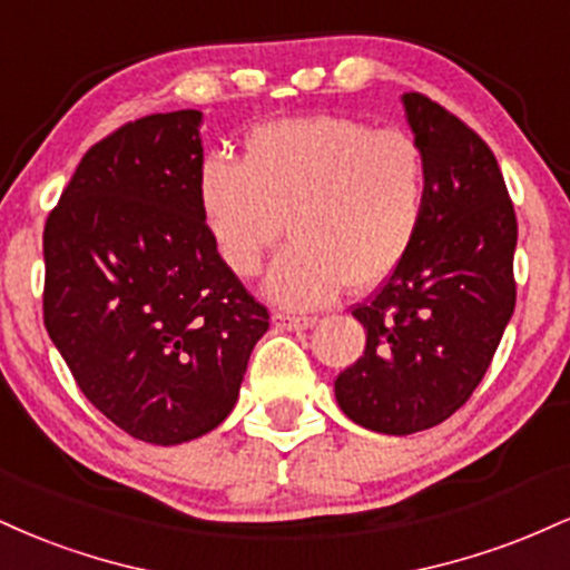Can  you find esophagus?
Segmentation results:
<instances>
[{
	"label": "esophagus",
	"mask_w": 570,
	"mask_h": 570,
	"mask_svg": "<svg viewBox=\"0 0 570 570\" xmlns=\"http://www.w3.org/2000/svg\"><path fill=\"white\" fill-rule=\"evenodd\" d=\"M273 322L281 330H307V326H313L318 322L316 316H297V313H273Z\"/></svg>",
	"instance_id": "1"
}]
</instances>
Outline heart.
I'll list each match as a JSON object with an SVG mask.
<instances>
[{
    "instance_id": "1",
    "label": "heart",
    "mask_w": 570,
    "mask_h": 570,
    "mask_svg": "<svg viewBox=\"0 0 570 570\" xmlns=\"http://www.w3.org/2000/svg\"><path fill=\"white\" fill-rule=\"evenodd\" d=\"M429 176L426 149L407 130L313 115L254 128L244 160L208 155L195 189L212 244L238 278L257 276L289 225L294 244L265 294L318 307L402 267L426 222Z\"/></svg>"
}]
</instances>
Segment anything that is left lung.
Returning <instances> with one entry per match:
<instances>
[{
  "instance_id": "1",
  "label": "left lung",
  "mask_w": 570,
  "mask_h": 570,
  "mask_svg": "<svg viewBox=\"0 0 570 570\" xmlns=\"http://www.w3.org/2000/svg\"><path fill=\"white\" fill-rule=\"evenodd\" d=\"M404 112L429 155V212L410 257L353 307L367 348L335 381L340 410L381 434H415L466 404L514 313L517 217L495 155L423 94Z\"/></svg>"
}]
</instances>
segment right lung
<instances>
[{"mask_svg": "<svg viewBox=\"0 0 570 570\" xmlns=\"http://www.w3.org/2000/svg\"><path fill=\"white\" fill-rule=\"evenodd\" d=\"M198 109L126 122L82 155L45 222V330L88 402L134 440L217 429L271 313L198 208Z\"/></svg>", "mask_w": 570, "mask_h": 570, "instance_id": "add662e5", "label": "right lung"}]
</instances>
